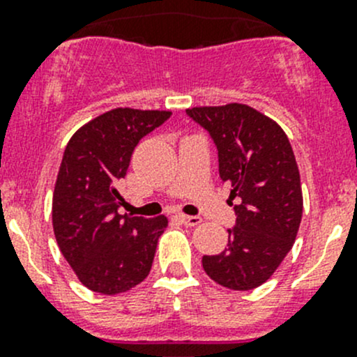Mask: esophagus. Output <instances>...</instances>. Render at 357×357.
<instances>
[{
    "mask_svg": "<svg viewBox=\"0 0 357 357\" xmlns=\"http://www.w3.org/2000/svg\"><path fill=\"white\" fill-rule=\"evenodd\" d=\"M178 218H179V221H181L183 225H185V226H197V225H200V221H202V219H200V218H197V215H185V214H179Z\"/></svg>",
    "mask_w": 357,
    "mask_h": 357,
    "instance_id": "34e87169",
    "label": "esophagus"
}]
</instances>
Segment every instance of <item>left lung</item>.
Masks as SVG:
<instances>
[{
	"instance_id": "left-lung-1",
	"label": "left lung",
	"mask_w": 357,
	"mask_h": 357,
	"mask_svg": "<svg viewBox=\"0 0 357 357\" xmlns=\"http://www.w3.org/2000/svg\"><path fill=\"white\" fill-rule=\"evenodd\" d=\"M218 149L219 178L231 186L236 221L228 248L204 255V271L219 285L252 290L271 278L297 236L302 190L283 129L261 112L229 103L186 110Z\"/></svg>"
}]
</instances>
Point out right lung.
Returning <instances> with one entry per match:
<instances>
[{"mask_svg":"<svg viewBox=\"0 0 357 357\" xmlns=\"http://www.w3.org/2000/svg\"><path fill=\"white\" fill-rule=\"evenodd\" d=\"M171 112L115 109L93 119L70 138L53 193V229L63 257L82 285L115 295L132 289L152 269L167 218L121 215L119 181L139 139Z\"/></svg>","mask_w":357,"mask_h":357,"instance_id":"obj_1","label":"right lung"}]
</instances>
